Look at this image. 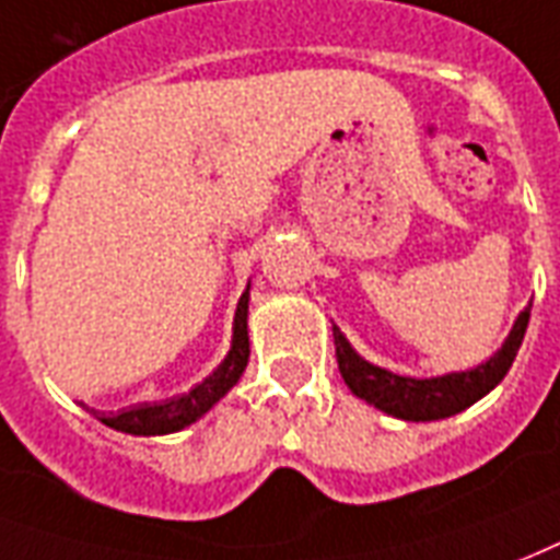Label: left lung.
<instances>
[{
  "instance_id": "8db88e82",
  "label": "left lung",
  "mask_w": 560,
  "mask_h": 560,
  "mask_svg": "<svg viewBox=\"0 0 560 560\" xmlns=\"http://www.w3.org/2000/svg\"><path fill=\"white\" fill-rule=\"evenodd\" d=\"M528 314H532V305L520 311V317L514 319V326L508 331L505 343L485 364L460 370V373L434 375V378L396 375L384 366L370 364L358 355L352 343L343 337V331L335 326L331 331H335L337 366H340V375H343L349 390L361 396L364 402L375 405L378 411L408 422L446 420L452 413H460L472 402H479L481 396H488L505 378L514 358H517L520 343L526 337Z\"/></svg>"
}]
</instances>
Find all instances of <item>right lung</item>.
Listing matches in <instances>:
<instances>
[{
  "mask_svg": "<svg viewBox=\"0 0 560 560\" xmlns=\"http://www.w3.org/2000/svg\"><path fill=\"white\" fill-rule=\"evenodd\" d=\"M249 284L243 290V296L237 299V311H234V326H232V349L223 358V364L217 366L205 382H199L194 390H187L182 396L164 399V402H143L126 411L105 417L100 420L110 429L126 434H138V438H152V434H173L187 429L190 422L211 411L213 405L220 402L234 384L241 382L243 370L249 364Z\"/></svg>",
  "mask_w": 560,
  "mask_h": 560,
  "instance_id": "right-lung-1",
  "label": "right lung"
}]
</instances>
